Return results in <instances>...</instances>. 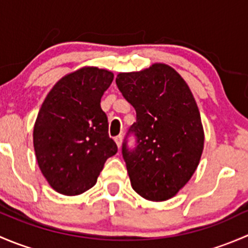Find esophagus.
<instances>
[{"mask_svg": "<svg viewBox=\"0 0 248 248\" xmlns=\"http://www.w3.org/2000/svg\"><path fill=\"white\" fill-rule=\"evenodd\" d=\"M115 142H116L117 147H119V149H120V146H121V142H122V136L115 137Z\"/></svg>", "mask_w": 248, "mask_h": 248, "instance_id": "obj_1", "label": "esophagus"}]
</instances>
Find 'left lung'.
I'll return each instance as SVG.
<instances>
[{"label": "left lung", "instance_id": "1", "mask_svg": "<svg viewBox=\"0 0 248 248\" xmlns=\"http://www.w3.org/2000/svg\"><path fill=\"white\" fill-rule=\"evenodd\" d=\"M116 85L137 112L122 142L132 187L147 201L172 198L196 171L204 147L193 94L181 76L163 63L120 73ZM131 135L134 148L128 146Z\"/></svg>", "mask_w": 248, "mask_h": 248}]
</instances>
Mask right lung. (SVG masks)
Here are the masks:
<instances>
[{"label": "right lung", "instance_id": "1", "mask_svg": "<svg viewBox=\"0 0 248 248\" xmlns=\"http://www.w3.org/2000/svg\"><path fill=\"white\" fill-rule=\"evenodd\" d=\"M114 74L86 67L63 77L44 99L33 128V146L42 174L64 196H78L97 182L117 146L108 134L101 98Z\"/></svg>", "mask_w": 248, "mask_h": 248}]
</instances>
